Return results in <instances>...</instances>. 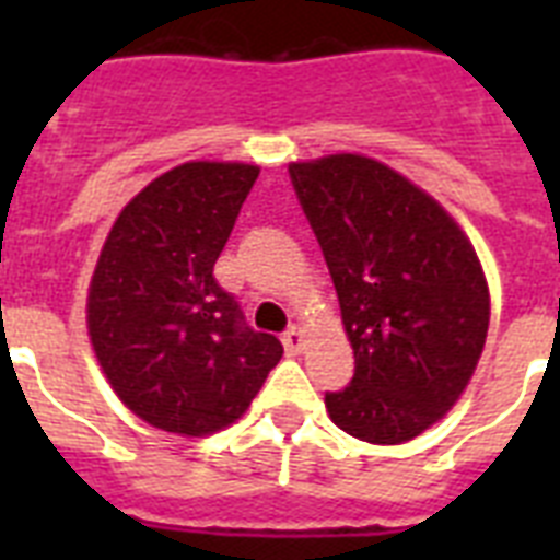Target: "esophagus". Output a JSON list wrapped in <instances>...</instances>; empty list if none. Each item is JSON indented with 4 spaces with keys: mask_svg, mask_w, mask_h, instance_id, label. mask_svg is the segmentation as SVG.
<instances>
[{
    "mask_svg": "<svg viewBox=\"0 0 560 560\" xmlns=\"http://www.w3.org/2000/svg\"><path fill=\"white\" fill-rule=\"evenodd\" d=\"M281 342H284V349H288L290 354H299L302 346H305V331H302L299 325H290L288 331H284V337H281Z\"/></svg>",
    "mask_w": 560,
    "mask_h": 560,
    "instance_id": "esophagus-1",
    "label": "esophagus"
}]
</instances>
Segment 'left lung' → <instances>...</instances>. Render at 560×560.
I'll list each match as a JSON object with an SVG mask.
<instances>
[{"instance_id":"obj_1","label":"left lung","mask_w":560,"mask_h":560,"mask_svg":"<svg viewBox=\"0 0 560 560\" xmlns=\"http://www.w3.org/2000/svg\"><path fill=\"white\" fill-rule=\"evenodd\" d=\"M290 183L354 349L349 386L325 392L328 416L363 442H409L459 400L486 346L477 253L430 194L369 156L293 162Z\"/></svg>"}]
</instances>
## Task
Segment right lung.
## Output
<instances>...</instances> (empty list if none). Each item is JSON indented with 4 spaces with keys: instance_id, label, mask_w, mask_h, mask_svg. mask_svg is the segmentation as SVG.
Here are the masks:
<instances>
[{
    "instance_id": "1",
    "label": "right lung",
    "mask_w": 560,
    "mask_h": 560,
    "mask_svg": "<svg viewBox=\"0 0 560 560\" xmlns=\"http://www.w3.org/2000/svg\"><path fill=\"white\" fill-rule=\"evenodd\" d=\"M255 179L258 165L244 162L171 168L121 209L92 272L95 358L118 398L168 433L232 424L284 354L214 279Z\"/></svg>"
}]
</instances>
